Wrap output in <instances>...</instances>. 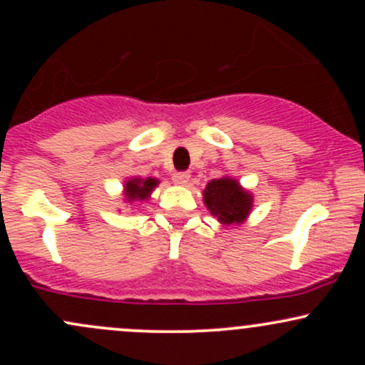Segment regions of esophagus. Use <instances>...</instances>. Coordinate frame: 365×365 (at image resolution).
<instances>
[{
  "mask_svg": "<svg viewBox=\"0 0 365 365\" xmlns=\"http://www.w3.org/2000/svg\"><path fill=\"white\" fill-rule=\"evenodd\" d=\"M171 180H173L177 185H187L188 180H190V173H188V171H178V173L171 175Z\"/></svg>",
  "mask_w": 365,
  "mask_h": 365,
  "instance_id": "1",
  "label": "esophagus"
}]
</instances>
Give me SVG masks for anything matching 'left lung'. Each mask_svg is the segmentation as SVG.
Instances as JSON below:
<instances>
[{"label":"left lung","instance_id":"obj_1","mask_svg":"<svg viewBox=\"0 0 365 365\" xmlns=\"http://www.w3.org/2000/svg\"><path fill=\"white\" fill-rule=\"evenodd\" d=\"M202 195L207 211L225 226L245 223L254 207V195L250 190L228 175L211 180Z\"/></svg>","mask_w":365,"mask_h":365}]
</instances>
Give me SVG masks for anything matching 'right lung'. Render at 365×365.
Instances as JSON below:
<instances>
[{"label": "right lung", "instance_id": "obj_1", "mask_svg": "<svg viewBox=\"0 0 365 365\" xmlns=\"http://www.w3.org/2000/svg\"><path fill=\"white\" fill-rule=\"evenodd\" d=\"M159 185V180L148 177H130L125 180L123 183V199L127 204H137V202H145L150 199V194L154 192V188Z\"/></svg>", "mask_w": 365, "mask_h": 365}]
</instances>
